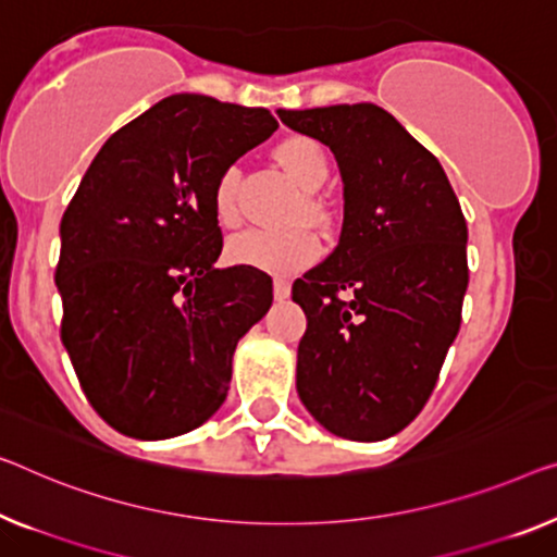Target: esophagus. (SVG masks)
Listing matches in <instances>:
<instances>
[{
  "mask_svg": "<svg viewBox=\"0 0 557 557\" xmlns=\"http://www.w3.org/2000/svg\"><path fill=\"white\" fill-rule=\"evenodd\" d=\"M272 293H275V300H287L289 293H293V287H289L287 280H275L272 282Z\"/></svg>",
  "mask_w": 557,
  "mask_h": 557,
  "instance_id": "1",
  "label": "esophagus"
}]
</instances>
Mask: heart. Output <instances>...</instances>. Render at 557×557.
I'll list each match as a JSON object with an SVG mask.
<instances>
[{"label":"heart","instance_id":"b5f03b06","mask_svg":"<svg viewBox=\"0 0 557 557\" xmlns=\"http://www.w3.org/2000/svg\"><path fill=\"white\" fill-rule=\"evenodd\" d=\"M275 160L287 170L297 185L307 193H314L325 185L330 174V160L325 147L314 137L289 135L275 147ZM237 185L239 170L225 168L214 182L212 207L222 225H237L239 207H237ZM318 210L314 199H307V212ZM320 239L314 232L297 230H247L237 235L227 247L230 260L245 268H255L270 275H289L312 264L320 257Z\"/></svg>","mask_w":557,"mask_h":557}]
</instances>
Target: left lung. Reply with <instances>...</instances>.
Returning a JSON list of instances; mask_svg holds the SVG:
<instances>
[{"mask_svg":"<svg viewBox=\"0 0 557 557\" xmlns=\"http://www.w3.org/2000/svg\"><path fill=\"white\" fill-rule=\"evenodd\" d=\"M277 114L332 149L345 197L335 252L293 285L297 395L332 435L375 443L418 418L458 337L468 225L437 157L383 107Z\"/></svg>","mask_w":557,"mask_h":557,"instance_id":"obj_1","label":"left lung"}]
</instances>
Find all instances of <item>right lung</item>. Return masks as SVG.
Returning <instances> with one entry per match:
<instances>
[{
  "instance_id": "1",
  "label": "right lung",
  "mask_w": 557,
  "mask_h": 557,
  "mask_svg": "<svg viewBox=\"0 0 557 557\" xmlns=\"http://www.w3.org/2000/svg\"><path fill=\"white\" fill-rule=\"evenodd\" d=\"M277 120L172 95L107 139L66 207L62 343L87 400L137 440L189 433L225 403L239 337L272 305L262 270L214 268V182Z\"/></svg>"
}]
</instances>
